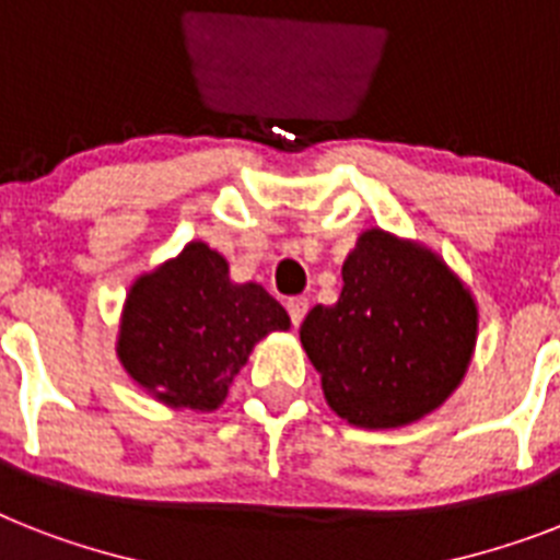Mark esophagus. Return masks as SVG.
Wrapping results in <instances>:
<instances>
[{"instance_id": "obj_1", "label": "esophagus", "mask_w": 560, "mask_h": 560, "mask_svg": "<svg viewBox=\"0 0 560 560\" xmlns=\"http://www.w3.org/2000/svg\"><path fill=\"white\" fill-rule=\"evenodd\" d=\"M307 307H311V302H307V299H302V295H295V299H288L290 322H293L295 327L302 325V319H304V316H307Z\"/></svg>"}]
</instances>
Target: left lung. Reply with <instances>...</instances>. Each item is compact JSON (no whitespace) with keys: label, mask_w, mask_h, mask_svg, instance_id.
Here are the masks:
<instances>
[{"label":"left lung","mask_w":560,"mask_h":560,"mask_svg":"<svg viewBox=\"0 0 560 560\" xmlns=\"http://www.w3.org/2000/svg\"><path fill=\"white\" fill-rule=\"evenodd\" d=\"M339 302L299 327L327 406L359 429H399L452 397L477 342V304L438 253L365 230Z\"/></svg>","instance_id":"1"}]
</instances>
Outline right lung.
Listing matches in <instances>:
<instances>
[{
	"label": "right lung",
	"mask_w": 560,
	"mask_h": 560,
	"mask_svg": "<svg viewBox=\"0 0 560 560\" xmlns=\"http://www.w3.org/2000/svg\"><path fill=\"white\" fill-rule=\"evenodd\" d=\"M290 316L256 281H230V265L203 241L143 272L120 316L117 357L126 374L172 408L215 411L235 374Z\"/></svg>",
	"instance_id": "1"
}]
</instances>
